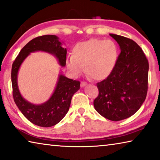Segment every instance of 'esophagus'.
Listing matches in <instances>:
<instances>
[{
    "label": "esophagus",
    "mask_w": 160,
    "mask_h": 160,
    "mask_svg": "<svg viewBox=\"0 0 160 160\" xmlns=\"http://www.w3.org/2000/svg\"><path fill=\"white\" fill-rule=\"evenodd\" d=\"M87 83L84 82H81V87H84L85 86L87 85Z\"/></svg>",
    "instance_id": "34e87169"
}]
</instances>
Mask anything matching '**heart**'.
Segmentation results:
<instances>
[{"instance_id": "1", "label": "heart", "mask_w": 160, "mask_h": 160, "mask_svg": "<svg viewBox=\"0 0 160 160\" xmlns=\"http://www.w3.org/2000/svg\"><path fill=\"white\" fill-rule=\"evenodd\" d=\"M119 56L118 48L111 40H91L76 44L73 55L68 56L66 64L74 76L84 71L96 80L105 79L114 70Z\"/></svg>"}]
</instances>
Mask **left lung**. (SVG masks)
Returning <instances> with one entry per match:
<instances>
[{"label":"left lung","instance_id":"obj_1","mask_svg":"<svg viewBox=\"0 0 160 160\" xmlns=\"http://www.w3.org/2000/svg\"><path fill=\"white\" fill-rule=\"evenodd\" d=\"M120 54L112 73L97 84L99 95L94 106L102 116L112 121L128 118L139 110L148 89L149 62L138 44L115 34Z\"/></svg>","mask_w":160,"mask_h":160}]
</instances>
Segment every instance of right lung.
<instances>
[{
    "instance_id": "right-lung-1",
    "label": "right lung",
    "mask_w": 160,
    "mask_h": 160,
    "mask_svg": "<svg viewBox=\"0 0 160 160\" xmlns=\"http://www.w3.org/2000/svg\"><path fill=\"white\" fill-rule=\"evenodd\" d=\"M56 35H43L29 41L21 50L12 65L11 82L16 105L27 120L41 127H51L63 118L70 108L71 98L80 89V82L65 76L60 72L53 93L45 102L36 105L29 102L21 94L18 86V73L24 60L34 52H45L56 58L59 65L65 67L66 48Z\"/></svg>"
}]
</instances>
